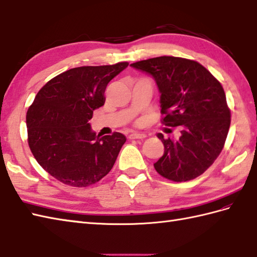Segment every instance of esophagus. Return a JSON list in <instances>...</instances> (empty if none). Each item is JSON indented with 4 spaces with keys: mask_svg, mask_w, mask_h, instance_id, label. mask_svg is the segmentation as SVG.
Instances as JSON below:
<instances>
[{
    "mask_svg": "<svg viewBox=\"0 0 257 257\" xmlns=\"http://www.w3.org/2000/svg\"><path fill=\"white\" fill-rule=\"evenodd\" d=\"M147 137L144 134H138V133H133L129 135V139H145Z\"/></svg>",
    "mask_w": 257,
    "mask_h": 257,
    "instance_id": "obj_1",
    "label": "esophagus"
}]
</instances>
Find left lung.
<instances>
[{"instance_id": "8db88e82", "label": "left lung", "mask_w": 257, "mask_h": 257, "mask_svg": "<svg viewBox=\"0 0 257 257\" xmlns=\"http://www.w3.org/2000/svg\"><path fill=\"white\" fill-rule=\"evenodd\" d=\"M132 66L152 75L161 94L162 123L181 133L178 139L158 134L165 154L156 171L174 182L201 176L220 156L231 124L221 83L200 63L182 57L160 56Z\"/></svg>"}]
</instances>
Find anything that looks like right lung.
<instances>
[{"label":"right lung","mask_w":257,"mask_h":257,"mask_svg":"<svg viewBox=\"0 0 257 257\" xmlns=\"http://www.w3.org/2000/svg\"><path fill=\"white\" fill-rule=\"evenodd\" d=\"M128 66L120 62L68 69L42 87L26 113L27 141L36 161L59 182L86 188L111 170L125 137L99 138L89 120L103 106V92Z\"/></svg>","instance_id":"obj_1"}]
</instances>
